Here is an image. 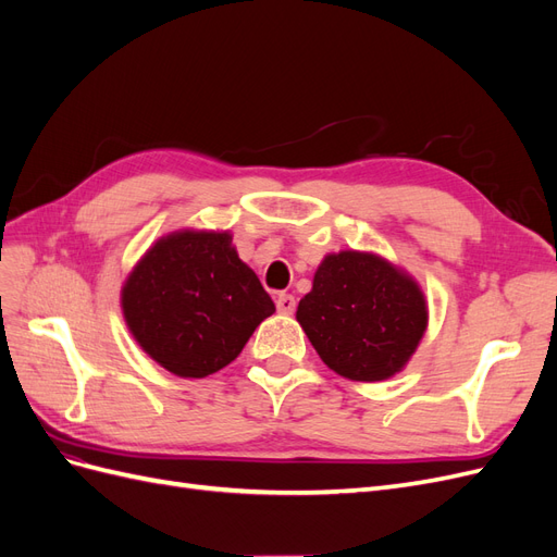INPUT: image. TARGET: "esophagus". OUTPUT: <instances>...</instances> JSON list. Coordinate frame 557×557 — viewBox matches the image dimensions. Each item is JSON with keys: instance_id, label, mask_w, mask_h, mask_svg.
<instances>
[{"instance_id": "1", "label": "esophagus", "mask_w": 557, "mask_h": 557, "mask_svg": "<svg viewBox=\"0 0 557 557\" xmlns=\"http://www.w3.org/2000/svg\"><path fill=\"white\" fill-rule=\"evenodd\" d=\"M275 305H277V312L292 314V312L296 310V298H294L292 294H280L277 300H275Z\"/></svg>"}]
</instances>
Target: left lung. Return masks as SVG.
<instances>
[{
	"label": "left lung",
	"mask_w": 557,
	"mask_h": 557,
	"mask_svg": "<svg viewBox=\"0 0 557 557\" xmlns=\"http://www.w3.org/2000/svg\"><path fill=\"white\" fill-rule=\"evenodd\" d=\"M296 319L333 372L354 382H384L417 351L428 305L400 268L345 249L321 261Z\"/></svg>",
	"instance_id": "8db88e82"
}]
</instances>
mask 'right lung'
Masks as SVG:
<instances>
[{
	"label": "right lung",
	"mask_w": 557,
	"mask_h": 557,
	"mask_svg": "<svg viewBox=\"0 0 557 557\" xmlns=\"http://www.w3.org/2000/svg\"><path fill=\"white\" fill-rule=\"evenodd\" d=\"M228 231L159 238L122 286L124 321L150 358L177 376H208L236 358L275 312Z\"/></svg>",
	"instance_id": "add662e5"
}]
</instances>
